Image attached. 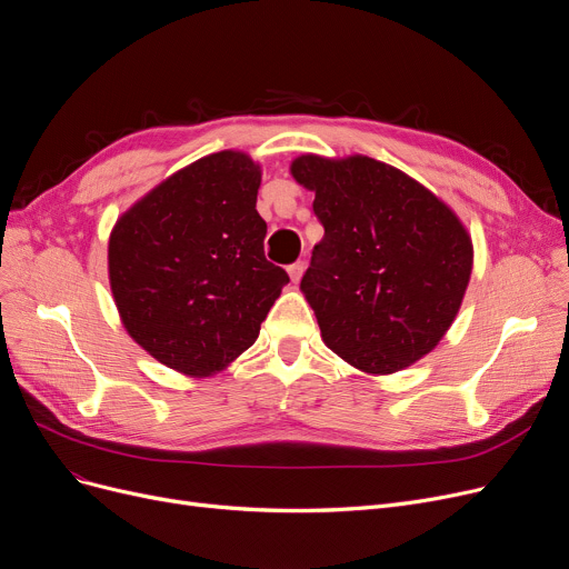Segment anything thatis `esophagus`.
Returning a JSON list of instances; mask_svg holds the SVG:
<instances>
[{"label": "esophagus", "instance_id": "34e87169", "mask_svg": "<svg viewBox=\"0 0 569 569\" xmlns=\"http://www.w3.org/2000/svg\"><path fill=\"white\" fill-rule=\"evenodd\" d=\"M305 262H295V264H290L288 267V274H290V281L292 283H297V281H300L302 279V274H305Z\"/></svg>", "mask_w": 569, "mask_h": 569}]
</instances>
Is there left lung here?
I'll return each mask as SVG.
<instances>
[{"label": "left lung", "instance_id": "obj_1", "mask_svg": "<svg viewBox=\"0 0 569 569\" xmlns=\"http://www.w3.org/2000/svg\"><path fill=\"white\" fill-rule=\"evenodd\" d=\"M325 234L300 283L325 346L371 376L397 373L450 330L472 272V239L436 193L371 157L302 154Z\"/></svg>", "mask_w": 569, "mask_h": 569}]
</instances>
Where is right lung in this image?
<instances>
[{"instance_id": "obj_1", "label": "right lung", "mask_w": 569, "mask_h": 569, "mask_svg": "<svg viewBox=\"0 0 569 569\" xmlns=\"http://www.w3.org/2000/svg\"><path fill=\"white\" fill-rule=\"evenodd\" d=\"M260 177L244 152L202 157L133 202L110 232L119 318L177 373L207 378L232 365L290 281L262 251Z\"/></svg>"}]
</instances>
